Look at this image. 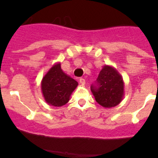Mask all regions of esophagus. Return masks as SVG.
<instances>
[{
	"label": "esophagus",
	"mask_w": 158,
	"mask_h": 158,
	"mask_svg": "<svg viewBox=\"0 0 158 158\" xmlns=\"http://www.w3.org/2000/svg\"><path fill=\"white\" fill-rule=\"evenodd\" d=\"M79 82H80L81 85H84L85 84V79H84V78H80V80H79Z\"/></svg>",
	"instance_id": "obj_1"
}]
</instances>
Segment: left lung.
<instances>
[{
    "mask_svg": "<svg viewBox=\"0 0 158 158\" xmlns=\"http://www.w3.org/2000/svg\"><path fill=\"white\" fill-rule=\"evenodd\" d=\"M95 100L102 107L111 108L120 104L124 96L123 77L115 68L105 65L100 70L96 85L91 86Z\"/></svg>",
    "mask_w": 158,
    "mask_h": 158,
    "instance_id": "1",
    "label": "left lung"
}]
</instances>
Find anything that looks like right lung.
Returning <instances> with one entry per match:
<instances>
[{
  "label": "right lung",
  "instance_id": "obj_1",
  "mask_svg": "<svg viewBox=\"0 0 158 158\" xmlns=\"http://www.w3.org/2000/svg\"><path fill=\"white\" fill-rule=\"evenodd\" d=\"M77 85V81L65 73L61 68V63L57 62L43 77L41 90L49 105L62 107L68 103Z\"/></svg>",
  "mask_w": 158,
  "mask_h": 158
}]
</instances>
